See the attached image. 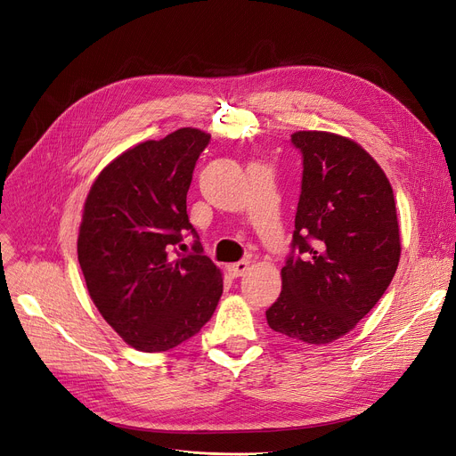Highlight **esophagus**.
<instances>
[{"label":"esophagus","mask_w":456,"mask_h":456,"mask_svg":"<svg viewBox=\"0 0 456 456\" xmlns=\"http://www.w3.org/2000/svg\"><path fill=\"white\" fill-rule=\"evenodd\" d=\"M248 270H249V260H238L229 266V273L232 277H242Z\"/></svg>","instance_id":"1"}]
</instances>
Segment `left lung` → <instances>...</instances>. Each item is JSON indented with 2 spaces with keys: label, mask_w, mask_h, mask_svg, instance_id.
Segmentation results:
<instances>
[{
  "label": "left lung",
  "mask_w": 456,
  "mask_h": 456,
  "mask_svg": "<svg viewBox=\"0 0 456 456\" xmlns=\"http://www.w3.org/2000/svg\"><path fill=\"white\" fill-rule=\"evenodd\" d=\"M303 157L292 251L268 325L305 344H329L354 329L390 286L401 256L394 191L356 142L297 131Z\"/></svg>",
  "instance_id": "obj_1"
}]
</instances>
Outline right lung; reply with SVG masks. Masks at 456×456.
Returning a JSON list of instances; mask_svg holds the SVG:
<instances>
[{"label":"right lung","instance_id":"right-lung-1","mask_svg":"<svg viewBox=\"0 0 456 456\" xmlns=\"http://www.w3.org/2000/svg\"><path fill=\"white\" fill-rule=\"evenodd\" d=\"M210 134L183 127L116 157L94 181L83 210L77 258L88 294L131 347L174 349L214 314L222 272L203 255L186 214V191ZM184 230L197 236L181 256Z\"/></svg>","mask_w":456,"mask_h":456}]
</instances>
